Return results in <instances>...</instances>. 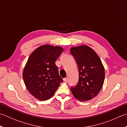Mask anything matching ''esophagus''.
I'll return each mask as SVG.
<instances>
[{
    "label": "esophagus",
    "instance_id": "34e87169",
    "mask_svg": "<svg viewBox=\"0 0 127 127\" xmlns=\"http://www.w3.org/2000/svg\"><path fill=\"white\" fill-rule=\"evenodd\" d=\"M63 80H64V82H68V79H67V78H64Z\"/></svg>",
    "mask_w": 127,
    "mask_h": 127
}]
</instances>
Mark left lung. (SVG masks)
Returning a JSON list of instances; mask_svg holds the SVG:
<instances>
[{"mask_svg":"<svg viewBox=\"0 0 127 127\" xmlns=\"http://www.w3.org/2000/svg\"><path fill=\"white\" fill-rule=\"evenodd\" d=\"M79 70L77 84L71 87L73 95L81 102L95 97L102 89L105 70L100 59L94 50L87 45L70 49Z\"/></svg>","mask_w":127,"mask_h":127,"instance_id":"left-lung-1","label":"left lung"}]
</instances>
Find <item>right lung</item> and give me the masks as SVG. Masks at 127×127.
Returning <instances> with one entry per match:
<instances>
[{
	"instance_id": "right-lung-1",
	"label": "right lung",
	"mask_w": 127,
	"mask_h": 127,
	"mask_svg": "<svg viewBox=\"0 0 127 127\" xmlns=\"http://www.w3.org/2000/svg\"><path fill=\"white\" fill-rule=\"evenodd\" d=\"M63 52L61 47L44 45L29 56L23 77L27 89L38 99L45 100L51 98L63 82L55 63Z\"/></svg>"
}]
</instances>
